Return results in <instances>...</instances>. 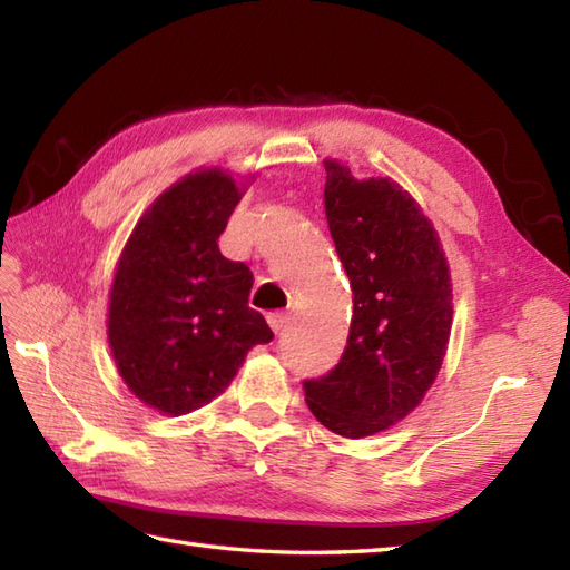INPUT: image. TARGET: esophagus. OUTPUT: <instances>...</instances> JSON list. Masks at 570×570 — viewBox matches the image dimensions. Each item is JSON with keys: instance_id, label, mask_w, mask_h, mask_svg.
<instances>
[{"instance_id": "1", "label": "esophagus", "mask_w": 570, "mask_h": 570, "mask_svg": "<svg viewBox=\"0 0 570 570\" xmlns=\"http://www.w3.org/2000/svg\"><path fill=\"white\" fill-rule=\"evenodd\" d=\"M288 321H292V318H288V313H272V316H269L272 331H274V333H282V331L286 328Z\"/></svg>"}]
</instances>
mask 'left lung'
Returning <instances> with one entry per match:
<instances>
[{
    "label": "left lung",
    "instance_id": "8db88e82",
    "mask_svg": "<svg viewBox=\"0 0 570 570\" xmlns=\"http://www.w3.org/2000/svg\"><path fill=\"white\" fill-rule=\"evenodd\" d=\"M325 215L353 288L341 362L306 380L308 409L345 439L402 421L431 390L451 335V272L431 220L390 178L325 161Z\"/></svg>",
    "mask_w": 570,
    "mask_h": 570
}]
</instances>
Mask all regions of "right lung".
<instances>
[{"mask_svg":"<svg viewBox=\"0 0 570 570\" xmlns=\"http://www.w3.org/2000/svg\"><path fill=\"white\" fill-rule=\"evenodd\" d=\"M239 198L220 168L190 174L154 200L119 257L107 337L129 390L161 414L210 404L274 337L249 308V266L217 247Z\"/></svg>","mask_w":570,"mask_h":570,"instance_id":"1","label":"right lung"}]
</instances>
